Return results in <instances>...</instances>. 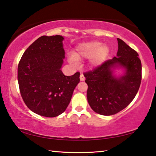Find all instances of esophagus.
I'll return each mask as SVG.
<instances>
[{"label": "esophagus", "instance_id": "esophagus-1", "mask_svg": "<svg viewBox=\"0 0 156 156\" xmlns=\"http://www.w3.org/2000/svg\"><path fill=\"white\" fill-rule=\"evenodd\" d=\"M80 80H81V81H84V79H85V78H84V75H83V73H80Z\"/></svg>", "mask_w": 156, "mask_h": 156}]
</instances>
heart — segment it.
I'll return each mask as SVG.
<instances>
[{
    "label": "heart",
    "mask_w": 156,
    "mask_h": 156,
    "mask_svg": "<svg viewBox=\"0 0 156 156\" xmlns=\"http://www.w3.org/2000/svg\"><path fill=\"white\" fill-rule=\"evenodd\" d=\"M109 53V48L107 45L100 41H93L78 44L70 57V60L74 62L91 58L92 65L98 66L105 61Z\"/></svg>",
    "instance_id": "heart-1"
}]
</instances>
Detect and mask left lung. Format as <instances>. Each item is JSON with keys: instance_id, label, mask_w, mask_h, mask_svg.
<instances>
[{"instance_id": "8db88e82", "label": "left lung", "mask_w": 156, "mask_h": 156, "mask_svg": "<svg viewBox=\"0 0 156 156\" xmlns=\"http://www.w3.org/2000/svg\"><path fill=\"white\" fill-rule=\"evenodd\" d=\"M117 40V57L83 73L88 85L89 104L100 115H114L125 109L135 98L140 86L142 64L138 53L121 39ZM117 66L126 71L119 79L112 76L111 69Z\"/></svg>"}]
</instances>
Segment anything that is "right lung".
I'll list each match as a JSON object with an SVG mask.
<instances>
[{
    "label": "right lung",
    "mask_w": 156,
    "mask_h": 156,
    "mask_svg": "<svg viewBox=\"0 0 156 156\" xmlns=\"http://www.w3.org/2000/svg\"><path fill=\"white\" fill-rule=\"evenodd\" d=\"M63 37L43 36L26 49L18 66V82L23 101L31 111L56 117L67 109L80 73L66 76L60 68L65 58Z\"/></svg>",
    "instance_id": "1"
}]
</instances>
